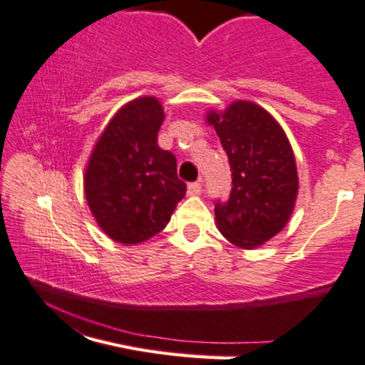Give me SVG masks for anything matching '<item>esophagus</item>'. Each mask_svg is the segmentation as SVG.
<instances>
[{"mask_svg":"<svg viewBox=\"0 0 365 365\" xmlns=\"http://www.w3.org/2000/svg\"><path fill=\"white\" fill-rule=\"evenodd\" d=\"M202 191V184L200 182H190L186 187L187 197H195V195H200Z\"/></svg>","mask_w":365,"mask_h":365,"instance_id":"34e87169","label":"esophagus"}]
</instances>
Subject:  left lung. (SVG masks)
<instances>
[{"instance_id":"1","label":"left lung","mask_w":365,"mask_h":365,"mask_svg":"<svg viewBox=\"0 0 365 365\" xmlns=\"http://www.w3.org/2000/svg\"><path fill=\"white\" fill-rule=\"evenodd\" d=\"M205 121L216 130L232 170L230 198L214 207L217 230L240 250H255L279 234L294 212V149L279 123L253 101L209 110Z\"/></svg>"}]
</instances>
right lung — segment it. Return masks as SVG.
Returning <instances> with one entry per match:
<instances>
[{"label":"right lung","instance_id":"obj_1","mask_svg":"<svg viewBox=\"0 0 365 365\" xmlns=\"http://www.w3.org/2000/svg\"><path fill=\"white\" fill-rule=\"evenodd\" d=\"M163 119L155 96L128 101L101 131L86 165L89 210L103 234L125 246L163 230L186 195L175 156L158 145Z\"/></svg>","mask_w":365,"mask_h":365}]
</instances>
